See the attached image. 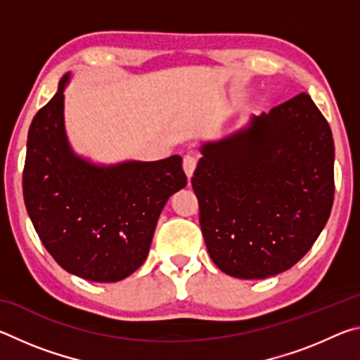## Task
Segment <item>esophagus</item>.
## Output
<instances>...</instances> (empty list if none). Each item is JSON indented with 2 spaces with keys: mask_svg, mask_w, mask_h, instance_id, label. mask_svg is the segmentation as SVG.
Returning <instances> with one entry per match:
<instances>
[{
  "mask_svg": "<svg viewBox=\"0 0 360 360\" xmlns=\"http://www.w3.org/2000/svg\"><path fill=\"white\" fill-rule=\"evenodd\" d=\"M182 168H184L187 178H188V181H191L195 168H197V158L192 157V155H186L184 160H182Z\"/></svg>",
  "mask_w": 360,
  "mask_h": 360,
  "instance_id": "obj_1",
  "label": "esophagus"
}]
</instances>
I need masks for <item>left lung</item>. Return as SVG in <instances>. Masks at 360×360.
<instances>
[{
  "label": "left lung",
  "instance_id": "left-lung-1",
  "mask_svg": "<svg viewBox=\"0 0 360 360\" xmlns=\"http://www.w3.org/2000/svg\"><path fill=\"white\" fill-rule=\"evenodd\" d=\"M192 178L211 259L227 275L264 279L307 254L333 205L335 146L307 94L200 148Z\"/></svg>",
  "mask_w": 360,
  "mask_h": 360
}]
</instances>
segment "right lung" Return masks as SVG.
<instances>
[{
	"mask_svg": "<svg viewBox=\"0 0 360 360\" xmlns=\"http://www.w3.org/2000/svg\"><path fill=\"white\" fill-rule=\"evenodd\" d=\"M28 130L23 200L47 252L71 275L115 283L144 264L163 206L187 186L182 158L100 165L72 150L65 129V89Z\"/></svg>",
	"mask_w": 360,
	"mask_h": 360,
	"instance_id": "right-lung-1",
	"label": "right lung"
}]
</instances>
